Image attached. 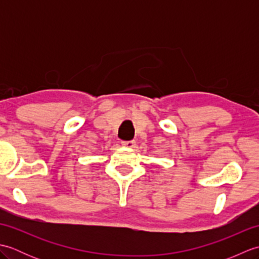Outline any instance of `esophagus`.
Segmentation results:
<instances>
[{
	"label": "esophagus",
	"mask_w": 259,
	"mask_h": 259,
	"mask_svg": "<svg viewBox=\"0 0 259 259\" xmlns=\"http://www.w3.org/2000/svg\"><path fill=\"white\" fill-rule=\"evenodd\" d=\"M121 145L126 148H135L136 147V141L135 140H129V141H122Z\"/></svg>",
	"instance_id": "34e87169"
}]
</instances>
